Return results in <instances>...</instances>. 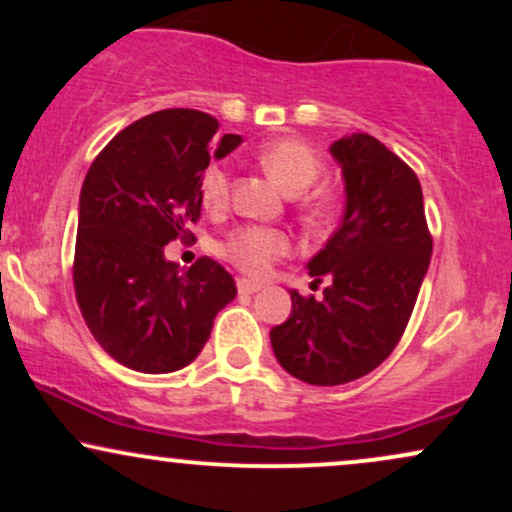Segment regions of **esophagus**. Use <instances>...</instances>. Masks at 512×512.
Returning a JSON list of instances; mask_svg holds the SVG:
<instances>
[{
	"label": "esophagus",
	"instance_id": "obj_1",
	"mask_svg": "<svg viewBox=\"0 0 512 512\" xmlns=\"http://www.w3.org/2000/svg\"><path fill=\"white\" fill-rule=\"evenodd\" d=\"M260 289H262L260 281H252V279H238V291H240V293H245V296H248V293H257Z\"/></svg>",
	"mask_w": 512,
	"mask_h": 512
}]
</instances>
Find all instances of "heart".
I'll return each instance as SVG.
<instances>
[{
    "mask_svg": "<svg viewBox=\"0 0 512 512\" xmlns=\"http://www.w3.org/2000/svg\"><path fill=\"white\" fill-rule=\"evenodd\" d=\"M257 163L289 195H301L322 175L320 154L301 139H276V142L262 146L257 151ZM199 195H202L204 207L211 211L226 207L228 197H231V180H228L226 170L221 166H209L204 170L202 180H199ZM298 209L303 211L305 221L322 228L337 216L339 199L330 190H315L301 197ZM291 248V236L286 231L267 226H240L228 236L223 252L243 272L264 276L274 262L289 255Z\"/></svg>",
    "mask_w": 512,
    "mask_h": 512,
    "instance_id": "obj_1",
    "label": "heart"
}]
</instances>
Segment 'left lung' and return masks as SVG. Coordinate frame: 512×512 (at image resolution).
Returning <instances> with one entry per match:
<instances>
[{
    "label": "left lung",
    "mask_w": 512,
    "mask_h": 512,
    "mask_svg": "<svg viewBox=\"0 0 512 512\" xmlns=\"http://www.w3.org/2000/svg\"><path fill=\"white\" fill-rule=\"evenodd\" d=\"M344 173L346 207L327 245L308 262L322 298L291 291V317L276 325L272 349L293 378L344 385L395 351L431 262L421 182L370 134L330 146Z\"/></svg>",
    "instance_id": "8db88e82"
}]
</instances>
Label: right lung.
Segmentation results:
<instances>
[{
    "label": "right lung",
    "instance_id": "add662e5",
    "mask_svg": "<svg viewBox=\"0 0 512 512\" xmlns=\"http://www.w3.org/2000/svg\"><path fill=\"white\" fill-rule=\"evenodd\" d=\"M216 129V117L190 108L146 115L110 139L81 187L76 303L105 354L139 373L190 366L238 293L211 257L180 269L163 255L170 240L192 238L211 158L243 142Z\"/></svg>",
    "mask_w": 512,
    "mask_h": 512
}]
</instances>
